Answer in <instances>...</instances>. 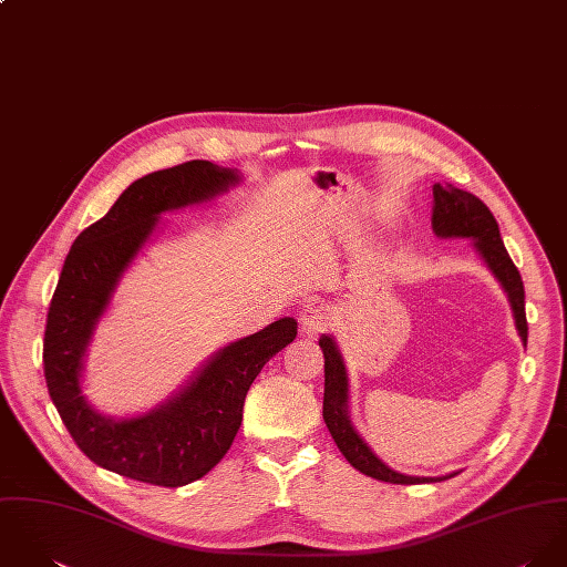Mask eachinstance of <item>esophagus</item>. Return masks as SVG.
I'll list each match as a JSON object with an SVG mask.
<instances>
[{"label":"esophagus","mask_w":567,"mask_h":567,"mask_svg":"<svg viewBox=\"0 0 567 567\" xmlns=\"http://www.w3.org/2000/svg\"><path fill=\"white\" fill-rule=\"evenodd\" d=\"M331 322H333L331 309L324 307V305H318V302L307 305V307L302 309V313H300V327H302V331H305L307 336H311V338L318 336V333H322L324 329H329Z\"/></svg>","instance_id":"obj_1"}]
</instances>
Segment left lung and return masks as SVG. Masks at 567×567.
Wrapping results in <instances>:
<instances>
[{
    "instance_id": "1",
    "label": "left lung",
    "mask_w": 567,
    "mask_h": 567,
    "mask_svg": "<svg viewBox=\"0 0 567 567\" xmlns=\"http://www.w3.org/2000/svg\"><path fill=\"white\" fill-rule=\"evenodd\" d=\"M434 206H432V227L441 238H471L475 251L482 256L486 267L493 271L497 282L508 296L517 333L526 346L528 340V322H526V305H524V282L522 276L511 260L504 240L499 236V227L493 213L471 193L460 190L452 184H434ZM320 348L324 352V423L338 443L343 457L363 475H370L390 484H425V482H443L457 475V471L441 477H421L405 475L388 466L377 453L368 447L361 434L354 430L350 421V385L348 372L341 359L338 341L331 336L320 338Z\"/></svg>"
}]
</instances>
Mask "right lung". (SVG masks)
I'll use <instances>...</instances> for the list:
<instances>
[{"mask_svg":"<svg viewBox=\"0 0 567 567\" xmlns=\"http://www.w3.org/2000/svg\"><path fill=\"white\" fill-rule=\"evenodd\" d=\"M240 179L236 168L206 159L144 175L101 221L76 236L65 258L45 324V383L81 452L117 475L171 488L204 477L226 455L240 427L249 385L298 336V322L280 318L227 343L186 385L142 414L107 416L83 394L87 346L124 271L162 224L159 215L208 204Z\"/></svg>","mask_w":567,"mask_h":567,"instance_id":"right-lung-1","label":"right lung"}]
</instances>
